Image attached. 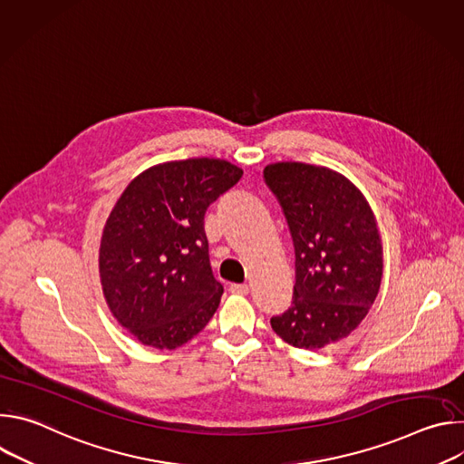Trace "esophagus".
Segmentation results:
<instances>
[{
	"mask_svg": "<svg viewBox=\"0 0 464 464\" xmlns=\"http://www.w3.org/2000/svg\"><path fill=\"white\" fill-rule=\"evenodd\" d=\"M229 290L237 295H247L249 294V285H231Z\"/></svg>",
	"mask_w": 464,
	"mask_h": 464,
	"instance_id": "34e87169",
	"label": "esophagus"
}]
</instances>
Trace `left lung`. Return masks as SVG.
<instances>
[{
    "instance_id": "1",
    "label": "left lung",
    "mask_w": 464,
    "mask_h": 464,
    "mask_svg": "<svg viewBox=\"0 0 464 464\" xmlns=\"http://www.w3.org/2000/svg\"><path fill=\"white\" fill-rule=\"evenodd\" d=\"M295 247L292 306L272 317L274 333L295 349L317 351L347 338L372 306L383 247L363 192L342 172L301 161L264 169Z\"/></svg>"
}]
</instances>
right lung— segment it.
<instances>
[{
  "label": "right lung",
  "mask_w": 464,
  "mask_h": 464,
  "mask_svg": "<svg viewBox=\"0 0 464 464\" xmlns=\"http://www.w3.org/2000/svg\"><path fill=\"white\" fill-rule=\"evenodd\" d=\"M244 170L218 158L149 167L128 183L101 237L104 301L141 345L172 351L209 323L224 286L213 277L204 217Z\"/></svg>",
  "instance_id": "right-lung-1"
}]
</instances>
